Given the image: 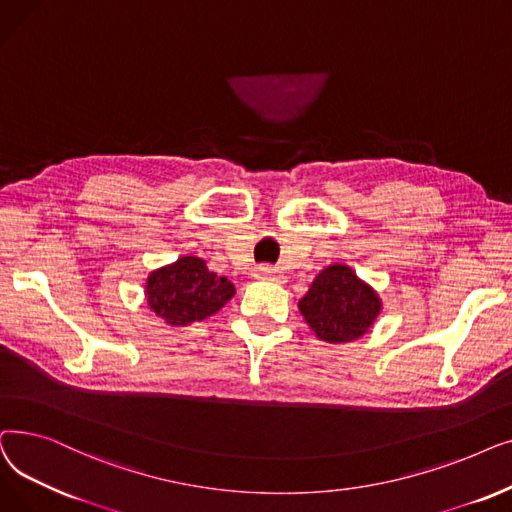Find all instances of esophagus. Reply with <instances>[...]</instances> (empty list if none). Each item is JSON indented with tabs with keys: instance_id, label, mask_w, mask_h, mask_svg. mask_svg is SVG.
<instances>
[{
	"instance_id": "esophagus-1",
	"label": "esophagus",
	"mask_w": 512,
	"mask_h": 512,
	"mask_svg": "<svg viewBox=\"0 0 512 512\" xmlns=\"http://www.w3.org/2000/svg\"><path fill=\"white\" fill-rule=\"evenodd\" d=\"M254 277L256 279H262V281H275V283H283L285 281V275L277 269H273V266H258V269L254 271Z\"/></svg>"
}]
</instances>
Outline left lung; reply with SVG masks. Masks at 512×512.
Masks as SVG:
<instances>
[{"mask_svg": "<svg viewBox=\"0 0 512 512\" xmlns=\"http://www.w3.org/2000/svg\"><path fill=\"white\" fill-rule=\"evenodd\" d=\"M298 310L323 342L350 344L373 329L383 302L348 264L333 262L314 277Z\"/></svg>", "mask_w": 512, "mask_h": 512, "instance_id": "left-lung-1", "label": "left lung"}]
</instances>
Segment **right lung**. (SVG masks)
<instances>
[{
  "label": "right lung",
  "instance_id": "obj_1",
  "mask_svg": "<svg viewBox=\"0 0 512 512\" xmlns=\"http://www.w3.org/2000/svg\"><path fill=\"white\" fill-rule=\"evenodd\" d=\"M143 296L166 325L187 327L221 310L235 296V285L212 273L204 258L187 254L152 271Z\"/></svg>",
  "mask_w": 512,
  "mask_h": 512
}]
</instances>
